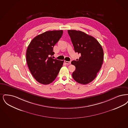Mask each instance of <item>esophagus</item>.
<instances>
[{
    "label": "esophagus",
    "mask_w": 128,
    "mask_h": 128,
    "mask_svg": "<svg viewBox=\"0 0 128 128\" xmlns=\"http://www.w3.org/2000/svg\"><path fill=\"white\" fill-rule=\"evenodd\" d=\"M64 62H65L66 64H71V62L70 61H65Z\"/></svg>",
    "instance_id": "34e87169"
}]
</instances>
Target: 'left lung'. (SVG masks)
Returning <instances> with one entry per match:
<instances>
[{
	"label": "left lung",
	"instance_id": "8db88e82",
	"mask_svg": "<svg viewBox=\"0 0 128 128\" xmlns=\"http://www.w3.org/2000/svg\"><path fill=\"white\" fill-rule=\"evenodd\" d=\"M76 52L81 54L72 64L76 66L72 72L74 79L78 83L86 84L96 78L103 64L104 52L102 46L94 37L81 31L68 30Z\"/></svg>",
	"mask_w": 128,
	"mask_h": 128
}]
</instances>
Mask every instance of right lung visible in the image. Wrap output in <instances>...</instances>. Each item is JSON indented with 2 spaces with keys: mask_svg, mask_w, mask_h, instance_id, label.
I'll return each instance as SVG.
<instances>
[{
  "mask_svg": "<svg viewBox=\"0 0 128 128\" xmlns=\"http://www.w3.org/2000/svg\"><path fill=\"white\" fill-rule=\"evenodd\" d=\"M62 30L47 31L36 36L28 46L26 60L34 78L40 83L48 84L56 78L64 61L52 58L53 48L61 38Z\"/></svg>",
  "mask_w": 128,
  "mask_h": 128,
  "instance_id": "obj_1",
  "label": "right lung"
}]
</instances>
